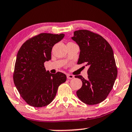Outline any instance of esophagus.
Here are the masks:
<instances>
[{
    "label": "esophagus",
    "instance_id": "esophagus-1",
    "mask_svg": "<svg viewBox=\"0 0 132 132\" xmlns=\"http://www.w3.org/2000/svg\"><path fill=\"white\" fill-rule=\"evenodd\" d=\"M67 78L68 79H72L74 78V76L71 74H67Z\"/></svg>",
    "mask_w": 132,
    "mask_h": 132
}]
</instances>
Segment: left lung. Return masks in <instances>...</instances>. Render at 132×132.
<instances>
[{"mask_svg":"<svg viewBox=\"0 0 132 132\" xmlns=\"http://www.w3.org/2000/svg\"><path fill=\"white\" fill-rule=\"evenodd\" d=\"M71 39L80 48L77 64L85 63L88 66L87 79L75 76L82 81L77 96L86 104L101 103L110 93L117 77L112 48L102 36L86 30L75 31Z\"/></svg>","mask_w":132,"mask_h":132,"instance_id":"1","label":"left lung"}]
</instances>
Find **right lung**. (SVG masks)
Wrapping results in <instances>:
<instances>
[{"mask_svg": "<svg viewBox=\"0 0 132 132\" xmlns=\"http://www.w3.org/2000/svg\"><path fill=\"white\" fill-rule=\"evenodd\" d=\"M64 34L40 33L26 41L16 56L13 80L23 99L34 107H43L54 100L66 76L60 72L51 74L44 63L51 60L53 46Z\"/></svg>", "mask_w": 132, "mask_h": 132, "instance_id": "obj_1", "label": "right lung"}]
</instances>
